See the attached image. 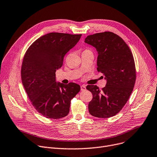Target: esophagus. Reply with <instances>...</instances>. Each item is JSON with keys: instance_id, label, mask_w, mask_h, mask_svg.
<instances>
[{"instance_id": "34e87169", "label": "esophagus", "mask_w": 157, "mask_h": 157, "mask_svg": "<svg viewBox=\"0 0 157 157\" xmlns=\"http://www.w3.org/2000/svg\"><path fill=\"white\" fill-rule=\"evenodd\" d=\"M80 89L81 90L83 91V90H86V86L85 85H82L80 86Z\"/></svg>"}]
</instances>
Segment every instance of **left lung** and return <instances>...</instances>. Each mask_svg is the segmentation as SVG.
Returning <instances> with one entry per match:
<instances>
[{"label": "left lung", "mask_w": 157, "mask_h": 157, "mask_svg": "<svg viewBox=\"0 0 157 157\" xmlns=\"http://www.w3.org/2000/svg\"><path fill=\"white\" fill-rule=\"evenodd\" d=\"M85 43L97 50V69L107 81L102 90L97 86H87L93 95L89 111L97 117H111L122 109L133 90L136 80L133 56L124 41L112 32L87 36Z\"/></svg>", "instance_id": "left-lung-1"}]
</instances>
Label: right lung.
<instances>
[{
	"label": "right lung",
	"instance_id": "right-lung-1",
	"mask_svg": "<svg viewBox=\"0 0 157 157\" xmlns=\"http://www.w3.org/2000/svg\"><path fill=\"white\" fill-rule=\"evenodd\" d=\"M82 34L50 33L36 40L24 56L21 67L23 86L34 107L43 116L59 119L67 116L70 101L80 87L56 82L55 72L63 65L65 54Z\"/></svg>",
	"mask_w": 157,
	"mask_h": 157
}]
</instances>
